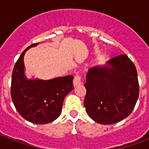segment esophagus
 <instances>
[{
	"instance_id": "1",
	"label": "esophagus",
	"mask_w": 149,
	"mask_h": 149,
	"mask_svg": "<svg viewBox=\"0 0 149 149\" xmlns=\"http://www.w3.org/2000/svg\"><path fill=\"white\" fill-rule=\"evenodd\" d=\"M73 84L74 86H79V85H81V76L79 75H76L74 78L73 81Z\"/></svg>"
}]
</instances>
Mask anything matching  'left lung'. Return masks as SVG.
Wrapping results in <instances>:
<instances>
[{
    "instance_id": "8db88e82",
    "label": "left lung",
    "mask_w": 149,
    "mask_h": 149,
    "mask_svg": "<svg viewBox=\"0 0 149 149\" xmlns=\"http://www.w3.org/2000/svg\"><path fill=\"white\" fill-rule=\"evenodd\" d=\"M84 86L86 113L102 125H112L125 119L139 97L136 67L125 54L110 59L104 65L89 68Z\"/></svg>"
}]
</instances>
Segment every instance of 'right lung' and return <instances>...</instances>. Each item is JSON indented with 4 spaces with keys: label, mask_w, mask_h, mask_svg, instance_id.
I'll return each mask as SVG.
<instances>
[{
    "label": "right lung",
    "mask_w": 149,
    "mask_h": 149,
    "mask_svg": "<svg viewBox=\"0 0 149 149\" xmlns=\"http://www.w3.org/2000/svg\"><path fill=\"white\" fill-rule=\"evenodd\" d=\"M30 45L22 52L13 68L11 97L18 113L34 124H48L60 116L65 96L74 89L73 76L51 80L27 79L24 73V56Z\"/></svg>",
    "instance_id": "1"
}]
</instances>
